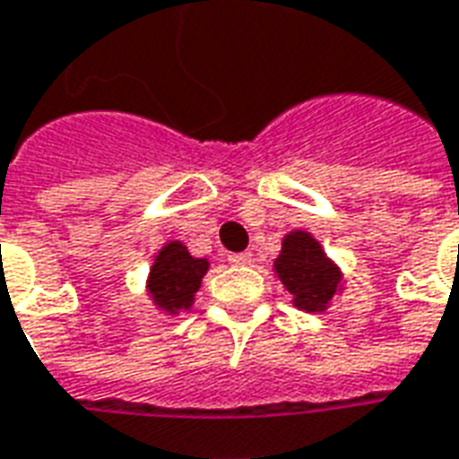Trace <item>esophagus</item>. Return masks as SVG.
<instances>
[{"instance_id":"obj_1","label":"esophagus","mask_w":459,"mask_h":459,"mask_svg":"<svg viewBox=\"0 0 459 459\" xmlns=\"http://www.w3.org/2000/svg\"><path fill=\"white\" fill-rule=\"evenodd\" d=\"M251 261V253H230L229 255L230 265H248Z\"/></svg>"}]
</instances>
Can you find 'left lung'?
<instances>
[{
  "label": "left lung",
  "mask_w": 459,
  "mask_h": 459,
  "mask_svg": "<svg viewBox=\"0 0 459 459\" xmlns=\"http://www.w3.org/2000/svg\"><path fill=\"white\" fill-rule=\"evenodd\" d=\"M273 268L285 290L293 296V306L306 313H323L333 296L341 290L338 265L306 230H293L285 236Z\"/></svg>",
  "instance_id": "8db88e82"
}]
</instances>
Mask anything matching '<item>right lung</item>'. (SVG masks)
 I'll list each match as a JSON object with an SVG mask.
<instances>
[{
    "instance_id": "obj_1",
    "label": "right lung",
    "mask_w": 459,
    "mask_h": 459,
    "mask_svg": "<svg viewBox=\"0 0 459 459\" xmlns=\"http://www.w3.org/2000/svg\"><path fill=\"white\" fill-rule=\"evenodd\" d=\"M206 258H194L181 240H171L153 258L149 283H146L149 296L169 316H176L178 310H188L194 306V296L201 288V278L206 275Z\"/></svg>"
}]
</instances>
